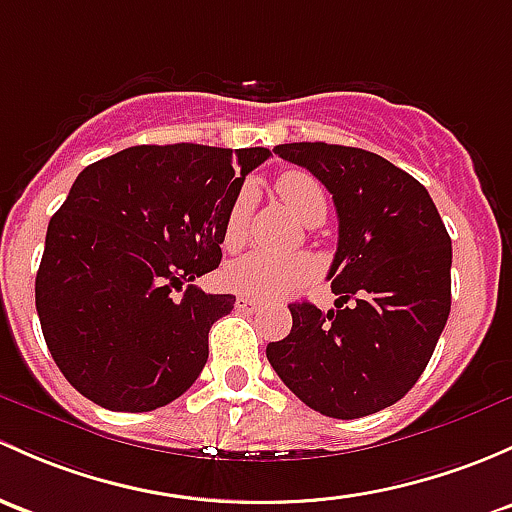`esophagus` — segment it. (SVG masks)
I'll use <instances>...</instances> for the list:
<instances>
[{"mask_svg":"<svg viewBox=\"0 0 512 512\" xmlns=\"http://www.w3.org/2000/svg\"><path fill=\"white\" fill-rule=\"evenodd\" d=\"M257 306H260V301L245 297V294H238V299H235V309L238 311H255Z\"/></svg>","mask_w":512,"mask_h":512,"instance_id":"esophagus-1","label":"esophagus"}]
</instances>
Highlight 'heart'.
I'll use <instances>...</instances> for the list:
<instances>
[{
  "label": "heart",
  "mask_w": 512,
  "mask_h": 512,
  "mask_svg": "<svg viewBox=\"0 0 512 512\" xmlns=\"http://www.w3.org/2000/svg\"><path fill=\"white\" fill-rule=\"evenodd\" d=\"M277 193L306 225H316L326 218L324 186L309 171H284L277 179ZM252 208H255V196H252L250 188H242L223 223V247L228 252L240 250L245 245ZM316 270H319V265L306 252L282 257L257 250L225 267V284L235 292L247 294V297L272 299L309 282Z\"/></svg>",
  "instance_id": "1"
}]
</instances>
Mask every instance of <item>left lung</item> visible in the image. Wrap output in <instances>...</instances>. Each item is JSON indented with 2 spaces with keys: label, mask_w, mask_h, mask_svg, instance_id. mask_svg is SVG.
Here are the masks:
<instances>
[{
  "label": "left lung",
  "mask_w": 512,
  "mask_h": 512,
  "mask_svg": "<svg viewBox=\"0 0 512 512\" xmlns=\"http://www.w3.org/2000/svg\"><path fill=\"white\" fill-rule=\"evenodd\" d=\"M333 196L336 309L289 304L292 331L267 346L311 410L358 419L395 405L427 368L451 309V238L427 188L380 154L326 142L274 147Z\"/></svg>",
  "instance_id": "1"
}]
</instances>
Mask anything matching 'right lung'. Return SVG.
<instances>
[{
    "label": "right lung",
    "instance_id": "right-lung-1",
    "mask_svg": "<svg viewBox=\"0 0 512 512\" xmlns=\"http://www.w3.org/2000/svg\"><path fill=\"white\" fill-rule=\"evenodd\" d=\"M270 154L142 144L80 171L36 274L43 338L80 395L152 412L196 383L235 297L191 282L220 265L225 215Z\"/></svg>",
    "mask_w": 512,
    "mask_h": 512
}]
</instances>
